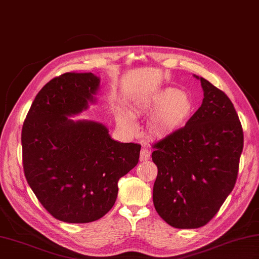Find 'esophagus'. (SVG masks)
Here are the masks:
<instances>
[{
    "instance_id": "esophagus-1",
    "label": "esophagus",
    "mask_w": 259,
    "mask_h": 259,
    "mask_svg": "<svg viewBox=\"0 0 259 259\" xmlns=\"http://www.w3.org/2000/svg\"><path fill=\"white\" fill-rule=\"evenodd\" d=\"M150 156H151V152L148 150L147 148H142L141 149V152H140V160L141 161H146V160H148L149 158H150Z\"/></svg>"
}]
</instances>
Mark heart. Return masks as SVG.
Here are the masks:
<instances>
[{
	"mask_svg": "<svg viewBox=\"0 0 259 259\" xmlns=\"http://www.w3.org/2000/svg\"><path fill=\"white\" fill-rule=\"evenodd\" d=\"M140 112H153L149 130L156 137L165 138L179 132L191 119L194 109V101L191 95L173 88H165L143 97L137 102ZM117 120L125 128L133 130L134 117L127 110L118 111Z\"/></svg>",
	"mask_w": 259,
	"mask_h": 259,
	"instance_id": "1",
	"label": "heart"
}]
</instances>
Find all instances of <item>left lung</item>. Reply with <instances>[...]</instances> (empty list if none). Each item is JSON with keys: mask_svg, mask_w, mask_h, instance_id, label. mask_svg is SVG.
Listing matches in <instances>:
<instances>
[{"mask_svg": "<svg viewBox=\"0 0 259 259\" xmlns=\"http://www.w3.org/2000/svg\"><path fill=\"white\" fill-rule=\"evenodd\" d=\"M200 108L179 132L153 144L158 174L153 205L176 229L206 225L232 192L243 149V132L233 103L202 77Z\"/></svg>", "mask_w": 259, "mask_h": 259, "instance_id": "8db88e82", "label": "left lung"}]
</instances>
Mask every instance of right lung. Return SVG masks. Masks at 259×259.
Masks as SVG:
<instances>
[{"label": "right lung", "instance_id": "right-lung-1", "mask_svg": "<svg viewBox=\"0 0 259 259\" xmlns=\"http://www.w3.org/2000/svg\"><path fill=\"white\" fill-rule=\"evenodd\" d=\"M100 88L92 72H66L43 86L21 132L27 182L42 206L66 223H90L115 205L118 181L139 162L141 146L111 139L101 122L74 120Z\"/></svg>", "mask_w": 259, "mask_h": 259}]
</instances>
